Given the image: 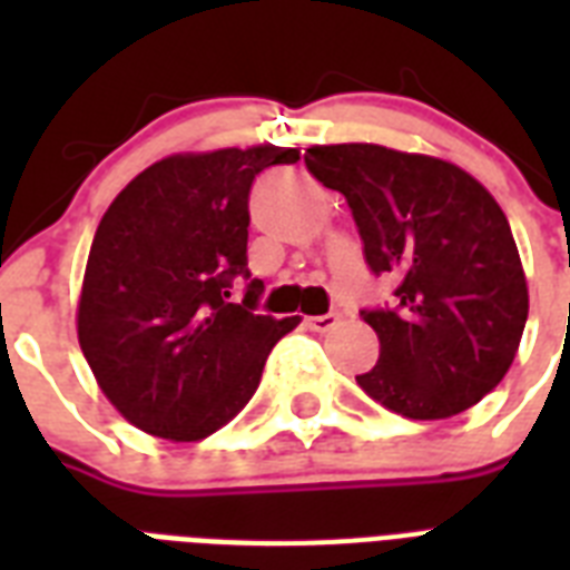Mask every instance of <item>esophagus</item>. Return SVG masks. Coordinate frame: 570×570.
Listing matches in <instances>:
<instances>
[{
  "instance_id": "esophagus-1",
  "label": "esophagus",
  "mask_w": 570,
  "mask_h": 570,
  "mask_svg": "<svg viewBox=\"0 0 570 570\" xmlns=\"http://www.w3.org/2000/svg\"><path fill=\"white\" fill-rule=\"evenodd\" d=\"M337 313H322V316H311V320L304 322L311 331H320V334H325V331L337 328Z\"/></svg>"
}]
</instances>
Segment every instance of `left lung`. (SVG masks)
Listing matches in <instances>:
<instances>
[{"instance_id":"8db88e82","label":"left lung","mask_w":570,"mask_h":570,"mask_svg":"<svg viewBox=\"0 0 570 570\" xmlns=\"http://www.w3.org/2000/svg\"><path fill=\"white\" fill-rule=\"evenodd\" d=\"M307 171L346 197L375 277L393 304L364 307L379 364L357 384L407 420L461 414L503 381L530 313L503 209L455 165L379 145H325Z\"/></svg>"}]
</instances>
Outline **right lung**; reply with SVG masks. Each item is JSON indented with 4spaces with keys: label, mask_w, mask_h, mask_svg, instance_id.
<instances>
[{
    "label": "right lung",
    "mask_w": 570,
    "mask_h": 570,
    "mask_svg": "<svg viewBox=\"0 0 570 570\" xmlns=\"http://www.w3.org/2000/svg\"><path fill=\"white\" fill-rule=\"evenodd\" d=\"M298 147L168 156L120 191L94 233L79 346L109 402L141 432L200 441L254 396L268 352L298 320L259 316L248 195ZM246 284L239 303L235 286Z\"/></svg>",
    "instance_id": "right-lung-1"
}]
</instances>
